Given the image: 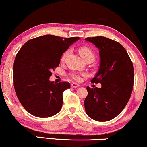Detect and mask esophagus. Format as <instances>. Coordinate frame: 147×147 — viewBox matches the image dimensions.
<instances>
[{"mask_svg":"<svg viewBox=\"0 0 147 147\" xmlns=\"http://www.w3.org/2000/svg\"><path fill=\"white\" fill-rule=\"evenodd\" d=\"M79 86H80V85H79V84H77L76 83H72L71 84V87L72 88H77Z\"/></svg>","mask_w":147,"mask_h":147,"instance_id":"1","label":"esophagus"}]
</instances>
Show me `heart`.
<instances>
[{"label": "heart", "instance_id": "1", "mask_svg": "<svg viewBox=\"0 0 147 147\" xmlns=\"http://www.w3.org/2000/svg\"><path fill=\"white\" fill-rule=\"evenodd\" d=\"M70 49H68V50H66L65 52H63V54L61 55V61H63L65 60V59L66 58L67 56H68V54L70 53ZM79 52L84 60L88 59H95V52H93V50H92L90 47H88V46L81 47L79 50ZM71 77L75 81H79L81 79L80 75L76 73L72 74L71 75Z\"/></svg>", "mask_w": 147, "mask_h": 147}]
</instances>
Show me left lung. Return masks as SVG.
<instances>
[{"mask_svg":"<svg viewBox=\"0 0 147 147\" xmlns=\"http://www.w3.org/2000/svg\"><path fill=\"white\" fill-rule=\"evenodd\" d=\"M99 50L100 66L92 83L102 88H86L84 101L86 113L92 119L106 122L122 112L132 93L134 70L125 48L118 42L104 36L88 37Z\"/></svg>","mask_w":147,"mask_h":147,"instance_id":"left-lung-1","label":"left lung"}]
</instances>
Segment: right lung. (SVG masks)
<instances>
[{
    "instance_id": "1",
    "label": "right lung",
    "mask_w": 147,
    "mask_h": 147,
    "mask_svg": "<svg viewBox=\"0 0 147 147\" xmlns=\"http://www.w3.org/2000/svg\"><path fill=\"white\" fill-rule=\"evenodd\" d=\"M79 38L44 35L27 41L16 54L13 68L15 92L30 114L48 117L60 111L63 93L70 84H56L49 78L59 65L63 52Z\"/></svg>"
}]
</instances>
